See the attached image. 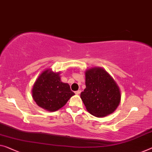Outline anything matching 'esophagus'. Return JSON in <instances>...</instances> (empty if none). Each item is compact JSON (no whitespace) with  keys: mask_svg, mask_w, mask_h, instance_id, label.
Segmentation results:
<instances>
[{"mask_svg":"<svg viewBox=\"0 0 152 152\" xmlns=\"http://www.w3.org/2000/svg\"><path fill=\"white\" fill-rule=\"evenodd\" d=\"M81 90H77V91H76V92H75V94H77V95H78V94H80V93H81Z\"/></svg>","mask_w":152,"mask_h":152,"instance_id":"34e87169","label":"esophagus"}]
</instances>
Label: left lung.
<instances>
[{
  "label": "left lung",
  "instance_id": "8db88e82",
  "mask_svg": "<svg viewBox=\"0 0 152 152\" xmlns=\"http://www.w3.org/2000/svg\"><path fill=\"white\" fill-rule=\"evenodd\" d=\"M86 88L81 99L87 111L97 118H103L116 110L120 103L121 93L113 78L101 67L86 70Z\"/></svg>",
  "mask_w": 152,
  "mask_h": 152
}]
</instances>
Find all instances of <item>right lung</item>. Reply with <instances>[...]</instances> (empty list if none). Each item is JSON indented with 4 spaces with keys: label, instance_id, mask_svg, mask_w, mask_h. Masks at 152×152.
<instances>
[{
    "label": "right lung",
    "instance_id": "1",
    "mask_svg": "<svg viewBox=\"0 0 152 152\" xmlns=\"http://www.w3.org/2000/svg\"><path fill=\"white\" fill-rule=\"evenodd\" d=\"M60 72L47 69L36 79L32 89V99L37 105L48 111H56L64 107L75 93L68 83H63Z\"/></svg>",
    "mask_w": 152,
    "mask_h": 152
}]
</instances>
